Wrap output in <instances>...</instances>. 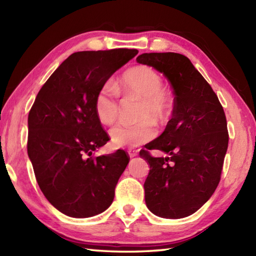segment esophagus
<instances>
[{"label": "esophagus", "instance_id": "esophagus-1", "mask_svg": "<svg viewBox=\"0 0 256 256\" xmlns=\"http://www.w3.org/2000/svg\"><path fill=\"white\" fill-rule=\"evenodd\" d=\"M128 155H130V157H135V156H138V150H128Z\"/></svg>", "mask_w": 256, "mask_h": 256}]
</instances>
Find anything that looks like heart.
<instances>
[{
  "label": "heart",
  "mask_w": 256,
  "mask_h": 256,
  "mask_svg": "<svg viewBox=\"0 0 256 256\" xmlns=\"http://www.w3.org/2000/svg\"><path fill=\"white\" fill-rule=\"evenodd\" d=\"M118 89L125 96L140 100L135 124H116L110 130L111 143L116 148H132L150 142L156 136L152 123H165L172 113V100L164 91L160 76L154 69L138 66L124 72L118 81ZM118 91L112 84L101 86L94 98V112L99 121L112 124L118 116Z\"/></svg>",
  "instance_id": "1"
}]
</instances>
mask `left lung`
Returning a JSON list of instances; mask_svg holds the SVG:
<instances>
[{
	"mask_svg": "<svg viewBox=\"0 0 256 256\" xmlns=\"http://www.w3.org/2000/svg\"><path fill=\"white\" fill-rule=\"evenodd\" d=\"M136 60L164 74L175 94L165 131L140 152L150 164L145 202L162 218H184L200 209L219 184L229 143L226 114L214 91L186 56L146 52ZM150 149L166 156L153 158Z\"/></svg>",
	"mask_w": 256,
	"mask_h": 256,
	"instance_id": "1",
	"label": "left lung"
}]
</instances>
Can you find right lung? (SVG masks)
I'll use <instances>...</instances> for the list:
<instances>
[{
  "instance_id": "1",
  "label": "right lung",
  "mask_w": 256,
  "mask_h": 256,
  "mask_svg": "<svg viewBox=\"0 0 256 256\" xmlns=\"http://www.w3.org/2000/svg\"><path fill=\"white\" fill-rule=\"evenodd\" d=\"M138 50L78 52L38 92L28 114L27 154L46 199L64 214L89 218L106 211L130 157L124 150L92 156L108 136L94 112L98 90Z\"/></svg>"
}]
</instances>
